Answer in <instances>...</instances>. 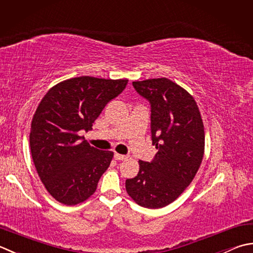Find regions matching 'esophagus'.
Listing matches in <instances>:
<instances>
[{"mask_svg":"<svg viewBox=\"0 0 253 253\" xmlns=\"http://www.w3.org/2000/svg\"><path fill=\"white\" fill-rule=\"evenodd\" d=\"M114 158H115L116 160L122 161V160H126V159H127V156L121 155V153H115V155H114Z\"/></svg>","mask_w":253,"mask_h":253,"instance_id":"34e87169","label":"esophagus"}]
</instances>
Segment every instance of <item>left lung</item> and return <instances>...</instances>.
<instances>
[{"mask_svg": "<svg viewBox=\"0 0 253 253\" xmlns=\"http://www.w3.org/2000/svg\"><path fill=\"white\" fill-rule=\"evenodd\" d=\"M151 105V139L158 152L139 161V172L126 180L138 205L162 209L179 197L200 169L205 149L204 125L191 94L167 78L132 82Z\"/></svg>", "mask_w": 253, "mask_h": 253, "instance_id": "left-lung-1", "label": "left lung"}]
</instances>
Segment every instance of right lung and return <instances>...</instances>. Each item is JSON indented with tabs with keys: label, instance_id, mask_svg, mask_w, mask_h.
Wrapping results in <instances>:
<instances>
[{
	"label": "right lung",
	"instance_id": "1",
	"mask_svg": "<svg viewBox=\"0 0 253 253\" xmlns=\"http://www.w3.org/2000/svg\"><path fill=\"white\" fill-rule=\"evenodd\" d=\"M127 79L79 77L49 90L34 114L29 145L46 190L64 205H77L96 191L114 152L92 147L80 131L92 129L103 108L126 87Z\"/></svg>",
	"mask_w": 253,
	"mask_h": 253
}]
</instances>
